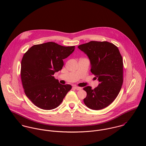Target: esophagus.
<instances>
[{"label": "esophagus", "mask_w": 146, "mask_h": 146, "mask_svg": "<svg viewBox=\"0 0 146 146\" xmlns=\"http://www.w3.org/2000/svg\"><path fill=\"white\" fill-rule=\"evenodd\" d=\"M73 88H75V89H76L77 90H81V89H82V88H81V87H79V86H74Z\"/></svg>", "instance_id": "esophagus-1"}]
</instances>
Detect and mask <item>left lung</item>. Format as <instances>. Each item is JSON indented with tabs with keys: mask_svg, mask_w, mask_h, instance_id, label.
I'll return each mask as SVG.
<instances>
[{
	"mask_svg": "<svg viewBox=\"0 0 146 146\" xmlns=\"http://www.w3.org/2000/svg\"><path fill=\"white\" fill-rule=\"evenodd\" d=\"M79 49L89 57L91 72L98 78V86L94 89L84 88L86 97L85 104L99 110L107 107L117 97L123 83V61L118 48L108 42H91L80 45Z\"/></svg>",
	"mask_w": 146,
	"mask_h": 146,
	"instance_id": "left-lung-1",
	"label": "left lung"
}]
</instances>
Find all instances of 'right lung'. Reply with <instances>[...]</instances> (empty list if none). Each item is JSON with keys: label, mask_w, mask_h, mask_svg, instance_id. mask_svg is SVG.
Here are the masks:
<instances>
[{"label": "right lung", "mask_w": 146, "mask_h": 146, "mask_svg": "<svg viewBox=\"0 0 146 146\" xmlns=\"http://www.w3.org/2000/svg\"><path fill=\"white\" fill-rule=\"evenodd\" d=\"M75 47L48 42L32 46L24 54L21 81L26 96L36 106L46 110L56 108L71 90V85L61 84L53 75L62 70L63 60L74 51Z\"/></svg>", "instance_id": "right-lung-1"}]
</instances>
